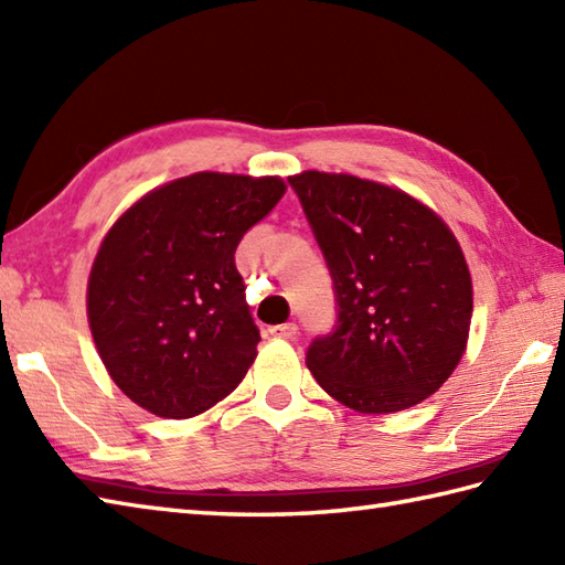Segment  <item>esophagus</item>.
Instances as JSON below:
<instances>
[{
  "instance_id": "34e87169",
  "label": "esophagus",
  "mask_w": 565,
  "mask_h": 565,
  "mask_svg": "<svg viewBox=\"0 0 565 565\" xmlns=\"http://www.w3.org/2000/svg\"><path fill=\"white\" fill-rule=\"evenodd\" d=\"M296 322H284V326H274L269 328V332L274 338H281V340H294L296 338Z\"/></svg>"
}]
</instances>
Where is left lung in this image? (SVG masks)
Listing matches in <instances>:
<instances>
[{
    "label": "left lung",
    "instance_id": "obj_1",
    "mask_svg": "<svg viewBox=\"0 0 565 565\" xmlns=\"http://www.w3.org/2000/svg\"><path fill=\"white\" fill-rule=\"evenodd\" d=\"M334 281L340 318L306 354L334 401L364 415L407 411L459 366L473 284L459 239L403 189L344 172L289 177Z\"/></svg>",
    "mask_w": 565,
    "mask_h": 565
}]
</instances>
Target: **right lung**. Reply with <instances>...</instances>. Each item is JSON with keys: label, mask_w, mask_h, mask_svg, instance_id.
<instances>
[{"label": "right lung", "mask_w": 565, "mask_h": 565, "mask_svg": "<svg viewBox=\"0 0 565 565\" xmlns=\"http://www.w3.org/2000/svg\"><path fill=\"white\" fill-rule=\"evenodd\" d=\"M286 194L281 177L196 172L140 196L104 235L87 320L111 381L158 417L231 395L257 356L235 249Z\"/></svg>", "instance_id": "1"}]
</instances>
